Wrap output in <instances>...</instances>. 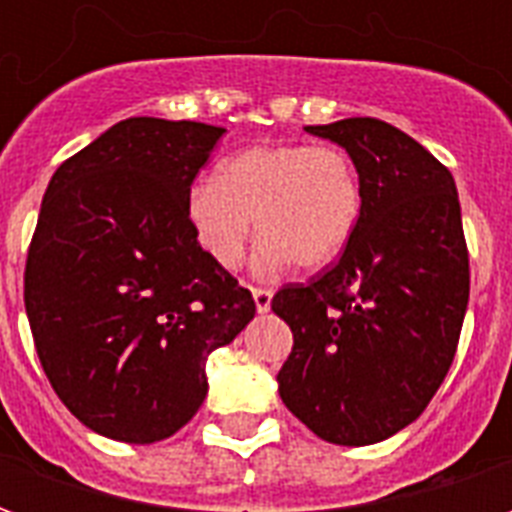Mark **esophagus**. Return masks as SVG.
I'll use <instances>...</instances> for the list:
<instances>
[{
    "mask_svg": "<svg viewBox=\"0 0 512 512\" xmlns=\"http://www.w3.org/2000/svg\"><path fill=\"white\" fill-rule=\"evenodd\" d=\"M252 299H255L257 312L271 310V299H274V290L271 288H252Z\"/></svg>",
    "mask_w": 512,
    "mask_h": 512,
    "instance_id": "obj_1",
    "label": "esophagus"
}]
</instances>
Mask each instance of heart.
Masks as SVG:
<instances>
[{
	"mask_svg": "<svg viewBox=\"0 0 512 512\" xmlns=\"http://www.w3.org/2000/svg\"><path fill=\"white\" fill-rule=\"evenodd\" d=\"M365 189L354 158L337 145H255L219 164L216 180L194 183L191 230L216 266L235 268L252 235H263L257 268H323L359 230Z\"/></svg>",
	"mask_w": 512,
	"mask_h": 512,
	"instance_id": "obj_1",
	"label": "heart"
}]
</instances>
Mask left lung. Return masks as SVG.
Returning a JSON list of instances; mask_svg holds the SVG:
<instances>
[{"mask_svg": "<svg viewBox=\"0 0 512 512\" xmlns=\"http://www.w3.org/2000/svg\"><path fill=\"white\" fill-rule=\"evenodd\" d=\"M307 131L354 158L365 211L334 266L271 299L293 332L279 397L315 436L365 447L411 425L455 359L469 304L461 202L450 169L384 120Z\"/></svg>", "mask_w": 512, "mask_h": 512, "instance_id": "left-lung-1", "label": "left lung"}]
</instances>
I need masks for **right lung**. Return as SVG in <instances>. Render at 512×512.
Returning <instances> with one entry per match:
<instances>
[{
    "instance_id": "1",
    "label": "right lung",
    "mask_w": 512,
    "mask_h": 512,
    "mask_svg": "<svg viewBox=\"0 0 512 512\" xmlns=\"http://www.w3.org/2000/svg\"><path fill=\"white\" fill-rule=\"evenodd\" d=\"M224 128L128 117L62 161L43 194L24 304L43 373L106 439L153 444L208 395L205 362L255 318L186 200Z\"/></svg>"
}]
</instances>
